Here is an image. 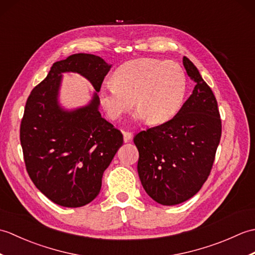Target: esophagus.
Segmentation results:
<instances>
[{"mask_svg": "<svg viewBox=\"0 0 255 255\" xmlns=\"http://www.w3.org/2000/svg\"><path fill=\"white\" fill-rule=\"evenodd\" d=\"M123 134H124V141L125 142H128L129 140L132 138V133L129 132V131H124Z\"/></svg>", "mask_w": 255, "mask_h": 255, "instance_id": "obj_1", "label": "esophagus"}]
</instances>
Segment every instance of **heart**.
<instances>
[{
	"label": "heart",
	"instance_id": "heart-1",
	"mask_svg": "<svg viewBox=\"0 0 255 255\" xmlns=\"http://www.w3.org/2000/svg\"><path fill=\"white\" fill-rule=\"evenodd\" d=\"M186 91V74L177 63L143 58L119 66L113 73V84L100 89L99 100L112 121L121 119L134 101L137 121L160 125L176 115Z\"/></svg>",
	"mask_w": 255,
	"mask_h": 255
}]
</instances>
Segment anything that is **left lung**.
<instances>
[{
  "label": "left lung",
  "mask_w": 255,
  "mask_h": 255,
  "mask_svg": "<svg viewBox=\"0 0 255 255\" xmlns=\"http://www.w3.org/2000/svg\"><path fill=\"white\" fill-rule=\"evenodd\" d=\"M187 75L196 85L176 115L133 138L138 174L144 191L164 206L193 197L207 180L221 137V119L213 91L188 58Z\"/></svg>",
  "instance_id": "obj_1"
}]
</instances>
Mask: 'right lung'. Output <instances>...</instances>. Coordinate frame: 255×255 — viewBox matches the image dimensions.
I'll return each mask as SVG.
<instances>
[{"mask_svg": "<svg viewBox=\"0 0 255 255\" xmlns=\"http://www.w3.org/2000/svg\"><path fill=\"white\" fill-rule=\"evenodd\" d=\"M111 68L99 56L75 53L53 63L27 99L19 130L27 173L63 207H81L99 195L103 173L123 144V133L99 112L97 92ZM63 72L80 73L95 86L89 106L69 112L58 105Z\"/></svg>", "mask_w": 255, "mask_h": 255, "instance_id": "1", "label": "right lung"}]
</instances>
